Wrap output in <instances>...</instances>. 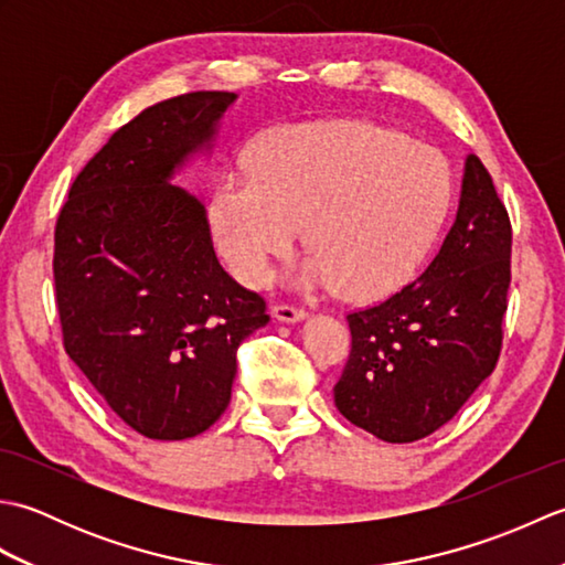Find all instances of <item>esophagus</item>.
I'll use <instances>...</instances> for the list:
<instances>
[{"label":"esophagus","instance_id":"1","mask_svg":"<svg viewBox=\"0 0 565 565\" xmlns=\"http://www.w3.org/2000/svg\"><path fill=\"white\" fill-rule=\"evenodd\" d=\"M271 316L279 320V322H298L303 320L308 313L303 308H296V306H289V303H279L271 308Z\"/></svg>","mask_w":565,"mask_h":565}]
</instances>
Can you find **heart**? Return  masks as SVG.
Masks as SVG:
<instances>
[{
    "label": "heart",
    "instance_id": "b5f03b06",
    "mask_svg": "<svg viewBox=\"0 0 565 565\" xmlns=\"http://www.w3.org/2000/svg\"><path fill=\"white\" fill-rule=\"evenodd\" d=\"M249 170L227 174L211 209L215 243L249 286L269 279L306 225L316 252L294 271L298 289L391 296L413 279L451 203L437 150L364 121L274 130Z\"/></svg>",
    "mask_w": 565,
    "mask_h": 565
}]
</instances>
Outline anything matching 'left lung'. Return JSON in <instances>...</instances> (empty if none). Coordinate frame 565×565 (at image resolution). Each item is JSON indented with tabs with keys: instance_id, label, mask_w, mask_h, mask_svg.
Wrapping results in <instances>:
<instances>
[{
	"instance_id": "1",
	"label": "left lung",
	"mask_w": 565,
	"mask_h": 565,
	"mask_svg": "<svg viewBox=\"0 0 565 565\" xmlns=\"http://www.w3.org/2000/svg\"><path fill=\"white\" fill-rule=\"evenodd\" d=\"M510 252L505 203L468 154L459 211L437 257L398 294L347 316L352 352L334 405L352 425L405 444L461 411L498 364Z\"/></svg>"
}]
</instances>
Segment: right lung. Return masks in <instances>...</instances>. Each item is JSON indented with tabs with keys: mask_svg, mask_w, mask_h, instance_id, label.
Segmentation results:
<instances>
[{
	"mask_svg": "<svg viewBox=\"0 0 565 565\" xmlns=\"http://www.w3.org/2000/svg\"><path fill=\"white\" fill-rule=\"evenodd\" d=\"M235 99L189 92L140 111L84 164L55 223L65 352L148 439L206 431L231 403L239 342L269 322L218 264L203 203L170 184Z\"/></svg>",
	"mask_w": 565,
	"mask_h": 565,
	"instance_id": "add662e5",
	"label": "right lung"
}]
</instances>
